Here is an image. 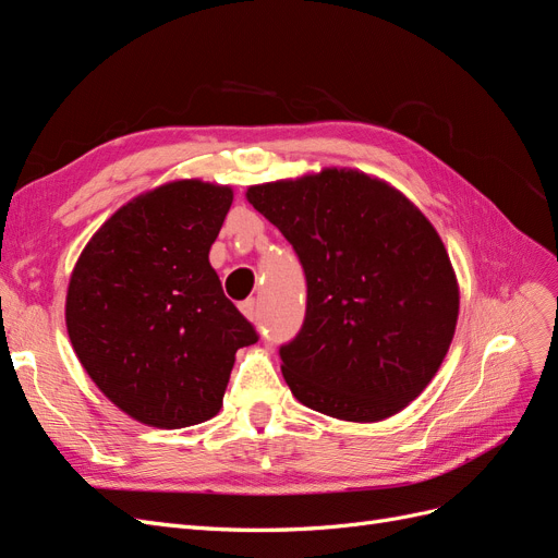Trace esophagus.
Returning a JSON list of instances; mask_svg holds the SVG:
<instances>
[{
    "label": "esophagus",
    "mask_w": 558,
    "mask_h": 558,
    "mask_svg": "<svg viewBox=\"0 0 558 558\" xmlns=\"http://www.w3.org/2000/svg\"><path fill=\"white\" fill-rule=\"evenodd\" d=\"M240 312H242L248 320H253V324H256V320H258V305H256V300H244L242 305H240Z\"/></svg>",
    "instance_id": "obj_1"
}]
</instances>
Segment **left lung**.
Wrapping results in <instances>:
<instances>
[{"instance_id": "1", "label": "left lung", "mask_w": 558, "mask_h": 558, "mask_svg": "<svg viewBox=\"0 0 558 558\" xmlns=\"http://www.w3.org/2000/svg\"><path fill=\"white\" fill-rule=\"evenodd\" d=\"M307 277L305 326L281 347L291 393L351 424L402 412L440 369L459 320V279L421 209L351 167L248 185Z\"/></svg>"}]
</instances>
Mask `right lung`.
<instances>
[{"label":"right lung","mask_w":558,"mask_h":558,"mask_svg":"<svg viewBox=\"0 0 558 558\" xmlns=\"http://www.w3.org/2000/svg\"><path fill=\"white\" fill-rule=\"evenodd\" d=\"M232 197L202 179L156 185L116 209L72 269L64 320L76 359L140 424L216 416L234 353L258 340L209 263Z\"/></svg>","instance_id":"1"}]
</instances>
